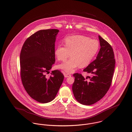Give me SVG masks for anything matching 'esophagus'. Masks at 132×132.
<instances>
[{
  "label": "esophagus",
  "instance_id": "obj_1",
  "mask_svg": "<svg viewBox=\"0 0 132 132\" xmlns=\"http://www.w3.org/2000/svg\"><path fill=\"white\" fill-rule=\"evenodd\" d=\"M71 76V74H69V73H65V74H64V76H65V77H70Z\"/></svg>",
  "mask_w": 132,
  "mask_h": 132
}]
</instances>
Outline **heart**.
Returning <instances> with one entry per match:
<instances>
[{"label": "heart", "mask_w": 132, "mask_h": 132, "mask_svg": "<svg viewBox=\"0 0 132 132\" xmlns=\"http://www.w3.org/2000/svg\"><path fill=\"white\" fill-rule=\"evenodd\" d=\"M65 46L58 45L55 55L59 61H65L70 56L69 60L59 65V68L65 72H74L80 66L88 65L98 53L100 44L98 41L91 39L83 35H75L64 39Z\"/></svg>", "instance_id": "obj_1"}]
</instances>
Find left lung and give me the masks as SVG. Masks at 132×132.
I'll return each mask as SVG.
<instances>
[{"instance_id": "left-lung-1", "label": "left lung", "mask_w": 132, "mask_h": 132, "mask_svg": "<svg viewBox=\"0 0 132 132\" xmlns=\"http://www.w3.org/2000/svg\"><path fill=\"white\" fill-rule=\"evenodd\" d=\"M100 49L96 59L83 71L91 74L89 80L79 73L73 74L75 81L72 91L76 100L84 105H91L99 101L106 95L111 85L115 59L112 47L99 36Z\"/></svg>"}]
</instances>
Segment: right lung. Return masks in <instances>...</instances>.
Instances as JSON below:
<instances>
[{
  "mask_svg": "<svg viewBox=\"0 0 132 132\" xmlns=\"http://www.w3.org/2000/svg\"><path fill=\"white\" fill-rule=\"evenodd\" d=\"M59 30L38 31L25 41L20 55V75L24 87L31 98L41 103L54 99L64 80L59 70L46 73L55 62V42Z\"/></svg>",
  "mask_w": 132,
  "mask_h": 132,
  "instance_id": "1",
  "label": "right lung"
}]
</instances>
